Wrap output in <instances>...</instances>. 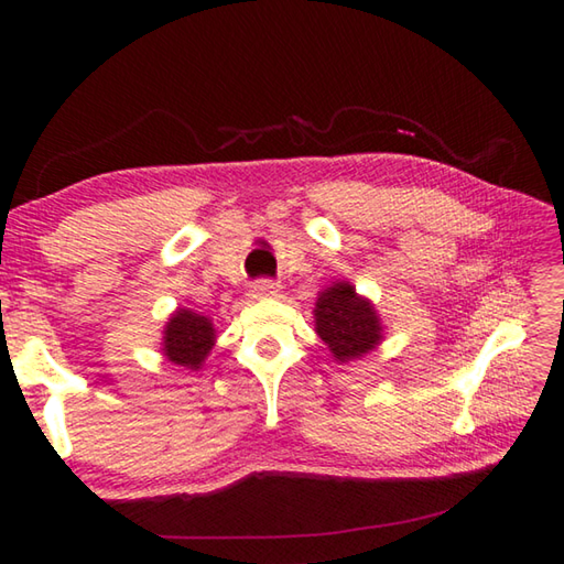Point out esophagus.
<instances>
[{
    "label": "esophagus",
    "instance_id": "1",
    "mask_svg": "<svg viewBox=\"0 0 564 564\" xmlns=\"http://www.w3.org/2000/svg\"><path fill=\"white\" fill-rule=\"evenodd\" d=\"M253 299H279L281 295V283L275 281H256L251 285Z\"/></svg>",
    "mask_w": 564,
    "mask_h": 564
}]
</instances>
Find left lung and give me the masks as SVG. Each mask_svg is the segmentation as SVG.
<instances>
[{
    "mask_svg": "<svg viewBox=\"0 0 564 564\" xmlns=\"http://www.w3.org/2000/svg\"><path fill=\"white\" fill-rule=\"evenodd\" d=\"M313 316L316 333L338 362L366 356L383 340V323L373 303L358 295L348 281L321 291Z\"/></svg>",
    "mask_w": 564,
    "mask_h": 564,
    "instance_id": "obj_1",
    "label": "left lung"
}]
</instances>
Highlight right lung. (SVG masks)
I'll list each match as a JSON object with an SVG mask.
<instances>
[{
    "label": "right lung",
    "instance_id": "add662e5",
    "mask_svg": "<svg viewBox=\"0 0 564 564\" xmlns=\"http://www.w3.org/2000/svg\"><path fill=\"white\" fill-rule=\"evenodd\" d=\"M216 328L212 318L188 308H178L166 323L164 343H161L164 348L161 350L176 366L198 370L204 366L208 352H212Z\"/></svg>",
    "mask_w": 564,
    "mask_h": 564
}]
</instances>
